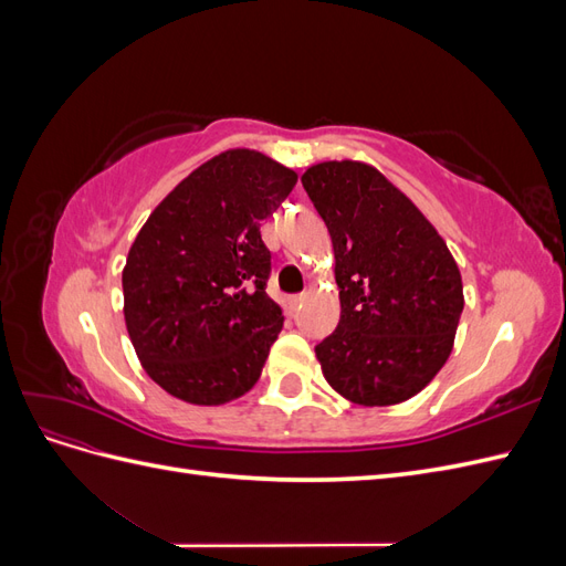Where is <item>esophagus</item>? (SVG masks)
I'll return each mask as SVG.
<instances>
[{
	"label": "esophagus",
	"mask_w": 566,
	"mask_h": 566,
	"mask_svg": "<svg viewBox=\"0 0 566 566\" xmlns=\"http://www.w3.org/2000/svg\"><path fill=\"white\" fill-rule=\"evenodd\" d=\"M302 304H304V295L290 297V310H302Z\"/></svg>",
	"instance_id": "34e87169"
}]
</instances>
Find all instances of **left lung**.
Returning <instances> with one entry per match:
<instances>
[{"instance_id": "8db88e82", "label": "left lung", "mask_w": 566, "mask_h": 566, "mask_svg": "<svg viewBox=\"0 0 566 566\" xmlns=\"http://www.w3.org/2000/svg\"><path fill=\"white\" fill-rule=\"evenodd\" d=\"M302 186L333 238L342 304L316 345L325 380L364 406L416 397L447 364L465 304L447 243L370 165L321 163Z\"/></svg>"}]
</instances>
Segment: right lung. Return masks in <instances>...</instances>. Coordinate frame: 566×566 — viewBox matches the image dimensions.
Instances as JSON below:
<instances>
[{"label": "right lung", "mask_w": 566, "mask_h": 566, "mask_svg": "<svg viewBox=\"0 0 566 566\" xmlns=\"http://www.w3.org/2000/svg\"><path fill=\"white\" fill-rule=\"evenodd\" d=\"M297 184L254 150H227L169 193L123 271L125 321L146 373L172 397L217 406L260 380L283 316L266 295L262 221Z\"/></svg>", "instance_id": "1"}]
</instances>
